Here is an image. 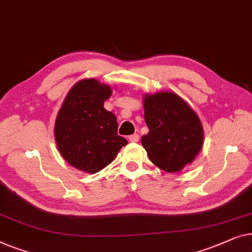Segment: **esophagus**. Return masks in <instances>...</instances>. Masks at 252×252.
<instances>
[{
  "label": "esophagus",
  "instance_id": "1",
  "mask_svg": "<svg viewBox=\"0 0 252 252\" xmlns=\"http://www.w3.org/2000/svg\"><path fill=\"white\" fill-rule=\"evenodd\" d=\"M129 140H130V141H133V143H137V141L139 140V134H138V133L130 134V136H129Z\"/></svg>",
  "mask_w": 252,
  "mask_h": 252
}]
</instances>
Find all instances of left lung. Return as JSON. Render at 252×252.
<instances>
[{
	"label": "left lung",
	"instance_id": "1",
	"mask_svg": "<svg viewBox=\"0 0 252 252\" xmlns=\"http://www.w3.org/2000/svg\"><path fill=\"white\" fill-rule=\"evenodd\" d=\"M144 108L150 132L141 145L150 160L166 172L192 163L203 145V127L189 104L172 92H158L144 98Z\"/></svg>",
	"mask_w": 252,
	"mask_h": 252
}]
</instances>
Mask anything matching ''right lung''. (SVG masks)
I'll use <instances>...</instances> for the list:
<instances>
[{"instance_id":"1","label":"right lung","mask_w":252,"mask_h":252,"mask_svg":"<svg viewBox=\"0 0 252 252\" xmlns=\"http://www.w3.org/2000/svg\"><path fill=\"white\" fill-rule=\"evenodd\" d=\"M112 94L97 80L77 82L67 94L57 115L55 138L62 157L82 171L95 173L107 166L127 144L118 134V121L104 108Z\"/></svg>"}]
</instances>
